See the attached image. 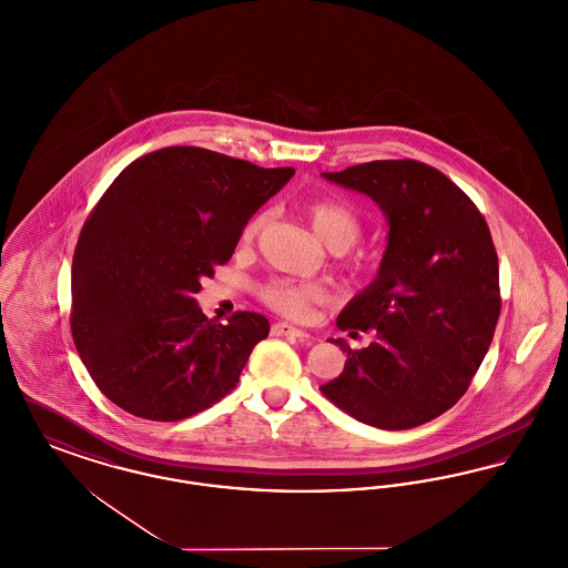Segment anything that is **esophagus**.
Segmentation results:
<instances>
[{"instance_id": "obj_1", "label": "esophagus", "mask_w": 568, "mask_h": 568, "mask_svg": "<svg viewBox=\"0 0 568 568\" xmlns=\"http://www.w3.org/2000/svg\"><path fill=\"white\" fill-rule=\"evenodd\" d=\"M272 334H274V336H294V338H300V341H306V338H308V334H306L304 329H300V327H294V325L290 324L272 325Z\"/></svg>"}]
</instances>
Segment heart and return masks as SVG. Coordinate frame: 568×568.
<instances>
[{
	"label": "heart",
	"mask_w": 568,
	"mask_h": 568,
	"mask_svg": "<svg viewBox=\"0 0 568 568\" xmlns=\"http://www.w3.org/2000/svg\"><path fill=\"white\" fill-rule=\"evenodd\" d=\"M306 215L315 234L332 248L334 253H345L362 236V219L349 202L325 197L315 200L306 206ZM264 225V213H255L244 223L241 241L251 243ZM260 297L285 317H302L308 306L324 297V290L313 283H296V281H271L260 287Z\"/></svg>",
	"instance_id": "heart-1"
}]
</instances>
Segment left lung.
Returning a JSON list of instances; mask_svg holds the SVG:
<instances>
[{
    "instance_id": "1",
    "label": "left lung",
    "mask_w": 568,
    "mask_h": 568,
    "mask_svg": "<svg viewBox=\"0 0 568 568\" xmlns=\"http://www.w3.org/2000/svg\"><path fill=\"white\" fill-rule=\"evenodd\" d=\"M325 179L366 193L387 216L377 278L336 324L375 341L347 353L343 373L320 389L357 422L408 430L466 394L500 315L498 255L473 200L428 163L381 160Z\"/></svg>"
}]
</instances>
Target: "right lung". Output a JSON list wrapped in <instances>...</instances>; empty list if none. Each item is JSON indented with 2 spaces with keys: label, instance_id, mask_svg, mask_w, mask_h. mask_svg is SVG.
I'll return each mask as SVG.
<instances>
[{
  "label": "right lung",
  "instance_id": "add662e5",
  "mask_svg": "<svg viewBox=\"0 0 568 568\" xmlns=\"http://www.w3.org/2000/svg\"><path fill=\"white\" fill-rule=\"evenodd\" d=\"M294 176L200 146L130 163L82 225L70 327L100 392L142 419L179 422L225 398L271 324H227L195 302L241 241L244 223Z\"/></svg>",
  "mask_w": 568,
  "mask_h": 568
}]
</instances>
